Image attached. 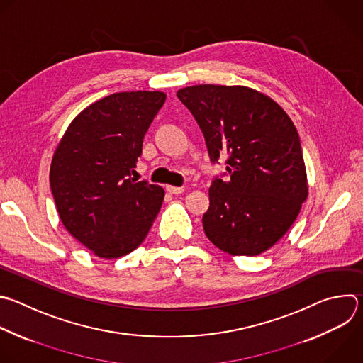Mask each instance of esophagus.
I'll use <instances>...</instances> for the list:
<instances>
[{"instance_id":"esophagus-1","label":"esophagus","mask_w":363,"mask_h":363,"mask_svg":"<svg viewBox=\"0 0 363 363\" xmlns=\"http://www.w3.org/2000/svg\"><path fill=\"white\" fill-rule=\"evenodd\" d=\"M167 191L169 194H174V195H178V194H182L185 189L182 186H172V185H167Z\"/></svg>"}]
</instances>
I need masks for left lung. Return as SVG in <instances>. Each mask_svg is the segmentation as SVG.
Wrapping results in <instances>:
<instances>
[{"mask_svg":"<svg viewBox=\"0 0 363 363\" xmlns=\"http://www.w3.org/2000/svg\"><path fill=\"white\" fill-rule=\"evenodd\" d=\"M177 95L196 119L211 161L228 155L229 178L212 182L202 216L208 239L233 257L265 252L288 232L308 198L292 119L272 98L244 85L201 84Z\"/></svg>","mask_w":363,"mask_h":363,"instance_id":"left-lung-1","label":"left lung"}]
</instances>
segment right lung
Returning <instances> with one entry per match:
<instances>
[{"label": "right lung", "mask_w": 363, "mask_h": 363, "mask_svg": "<svg viewBox=\"0 0 363 363\" xmlns=\"http://www.w3.org/2000/svg\"><path fill=\"white\" fill-rule=\"evenodd\" d=\"M165 98L161 91L111 94L72 119L54 152L50 184L60 219L99 258L138 248L161 209L164 189L131 174Z\"/></svg>", "instance_id": "add662e5"}]
</instances>
